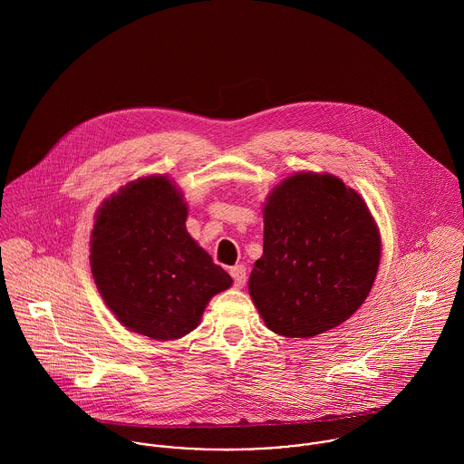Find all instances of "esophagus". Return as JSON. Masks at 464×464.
I'll use <instances>...</instances> for the list:
<instances>
[{
    "mask_svg": "<svg viewBox=\"0 0 464 464\" xmlns=\"http://www.w3.org/2000/svg\"><path fill=\"white\" fill-rule=\"evenodd\" d=\"M230 276L234 278V285H236V287H243L245 282H246V267L243 265L230 267Z\"/></svg>",
    "mask_w": 464,
    "mask_h": 464,
    "instance_id": "1",
    "label": "esophagus"
}]
</instances>
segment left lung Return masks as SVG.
Returning <instances> with one entry per match:
<instances>
[{"mask_svg": "<svg viewBox=\"0 0 464 464\" xmlns=\"http://www.w3.org/2000/svg\"><path fill=\"white\" fill-rule=\"evenodd\" d=\"M381 261L377 225L339 179L296 173L265 207V248L248 289L263 320L285 337H313L366 300Z\"/></svg>", "mask_w": 464, "mask_h": 464, "instance_id": "left-lung-1", "label": "left lung"}]
</instances>
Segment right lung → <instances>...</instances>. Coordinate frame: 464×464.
Instances as JSON below:
<instances>
[{"instance_id":"right-lung-1","label":"right lung","mask_w":464,"mask_h":464,"mask_svg":"<svg viewBox=\"0 0 464 464\" xmlns=\"http://www.w3.org/2000/svg\"><path fill=\"white\" fill-rule=\"evenodd\" d=\"M188 207L166 177L130 182L96 214L91 269L116 318L151 339L197 329L210 296L232 278L186 230Z\"/></svg>"}]
</instances>
